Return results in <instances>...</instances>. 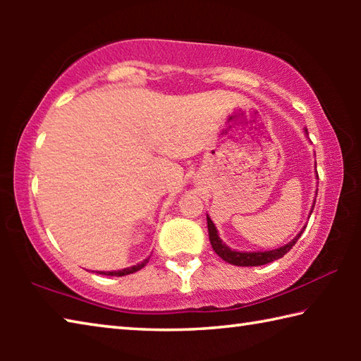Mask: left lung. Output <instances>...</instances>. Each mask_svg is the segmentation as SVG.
<instances>
[{"label":"left lung","mask_w":361,"mask_h":361,"mask_svg":"<svg viewBox=\"0 0 361 361\" xmlns=\"http://www.w3.org/2000/svg\"><path fill=\"white\" fill-rule=\"evenodd\" d=\"M305 135H309L307 129H304ZM317 180H319V175H317ZM314 205H315V199H314V204H312V209H310L309 215H312L314 212ZM207 226H209V239L212 243V248L215 250V253L219 256V258L224 259L226 262H229V264H234V266H243V267H250V266H264L269 264V262L280 259L283 255H286L293 248V245L298 242L299 237L305 229V226L301 229V232L293 239L291 242L286 243L283 247H279L276 250H266V252H237V250H232L229 248L226 243L219 239V234H218V229L216 226L213 224L212 218L207 215Z\"/></svg>","instance_id":"left-lung-1"}]
</instances>
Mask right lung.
<instances>
[{"label": "right lung", "mask_w": 361, "mask_h": 361, "mask_svg": "<svg viewBox=\"0 0 361 361\" xmlns=\"http://www.w3.org/2000/svg\"><path fill=\"white\" fill-rule=\"evenodd\" d=\"M149 261V256L146 259H143L142 262H138V264L135 266H130V267H124V269H119V271H108V272H103V271H99L97 274H102V276H111V277H122V276H129V274H133L140 271V269L146 266V262Z\"/></svg>", "instance_id": "1"}]
</instances>
